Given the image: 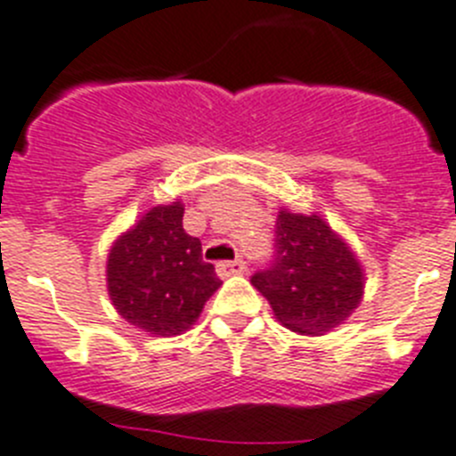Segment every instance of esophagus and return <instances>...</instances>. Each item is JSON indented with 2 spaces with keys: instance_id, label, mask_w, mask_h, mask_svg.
I'll return each instance as SVG.
<instances>
[{
  "instance_id": "obj_1",
  "label": "esophagus",
  "mask_w": 456,
  "mask_h": 456,
  "mask_svg": "<svg viewBox=\"0 0 456 456\" xmlns=\"http://www.w3.org/2000/svg\"><path fill=\"white\" fill-rule=\"evenodd\" d=\"M216 272L219 276H235V274H244L247 272V263L244 260H228V263H219L216 265Z\"/></svg>"
}]
</instances>
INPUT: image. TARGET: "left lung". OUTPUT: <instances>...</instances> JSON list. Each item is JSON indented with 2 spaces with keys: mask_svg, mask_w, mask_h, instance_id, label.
Segmentation results:
<instances>
[{
  "mask_svg": "<svg viewBox=\"0 0 456 456\" xmlns=\"http://www.w3.org/2000/svg\"><path fill=\"white\" fill-rule=\"evenodd\" d=\"M364 267L322 214L281 208L276 258L251 279L274 318L295 334L321 337L344 325L364 299Z\"/></svg>",
  "mask_w": 456,
  "mask_h": 456,
  "instance_id": "8db88e82",
  "label": "left lung"
}]
</instances>
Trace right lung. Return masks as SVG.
I'll list each match as a JSON object with an SVG mask.
<instances>
[{"label": "right lung", "mask_w": 456, "mask_h": 456, "mask_svg": "<svg viewBox=\"0 0 456 456\" xmlns=\"http://www.w3.org/2000/svg\"><path fill=\"white\" fill-rule=\"evenodd\" d=\"M184 202L175 198L140 214L117 235L106 260V283L117 314L150 337H177L200 318L221 288L202 260L198 237L184 232Z\"/></svg>", "instance_id": "right-lung-1"}]
</instances>
